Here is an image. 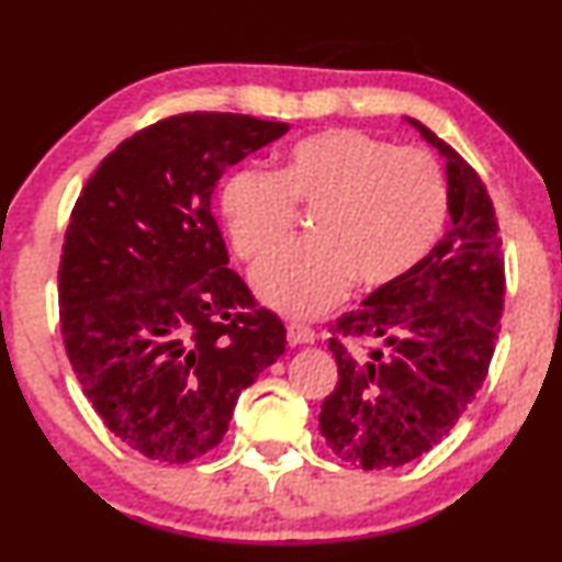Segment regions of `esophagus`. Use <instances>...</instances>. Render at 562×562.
<instances>
[{"instance_id":"34e87169","label":"esophagus","mask_w":562,"mask_h":562,"mask_svg":"<svg viewBox=\"0 0 562 562\" xmlns=\"http://www.w3.org/2000/svg\"><path fill=\"white\" fill-rule=\"evenodd\" d=\"M314 329L302 325V322H289L286 325V340L289 345H312L314 342Z\"/></svg>"}]
</instances>
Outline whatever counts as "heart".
<instances>
[{"label":"heart","mask_w":562,"mask_h":562,"mask_svg":"<svg viewBox=\"0 0 562 562\" xmlns=\"http://www.w3.org/2000/svg\"><path fill=\"white\" fill-rule=\"evenodd\" d=\"M317 206L310 240L286 245L252 271L268 306L291 317L325 312L356 279L379 289L409 273L432 250L448 214L437 160L422 148L335 127L296 140L279 171L240 168L222 187L220 206L237 256L271 252Z\"/></svg>","instance_id":"1"}]
</instances>
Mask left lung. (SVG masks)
I'll return each instance as SVG.
<instances>
[{
	"label": "left lung",
	"instance_id": "obj_1",
	"mask_svg": "<svg viewBox=\"0 0 562 562\" xmlns=\"http://www.w3.org/2000/svg\"><path fill=\"white\" fill-rule=\"evenodd\" d=\"M406 122L445 158L452 225L409 273L329 325L337 386L322 404L319 432L363 471L417 460L456 427L486 379L504 310L502 237L486 187L432 130ZM345 336L372 348L350 357Z\"/></svg>",
	"mask_w": 562,
	"mask_h": 562
}]
</instances>
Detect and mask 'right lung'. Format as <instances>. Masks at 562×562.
Instances as JSON below:
<instances>
[{
  "label": "right lung",
  "mask_w": 562,
  "mask_h": 562,
  "mask_svg": "<svg viewBox=\"0 0 562 562\" xmlns=\"http://www.w3.org/2000/svg\"><path fill=\"white\" fill-rule=\"evenodd\" d=\"M286 130L176 114L122 140L76 199L58 268L68 360L104 425L158 463L217 448L243 389L286 350L210 210L225 168Z\"/></svg>",
  "instance_id": "add662e5"
}]
</instances>
